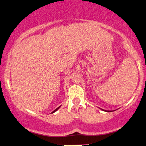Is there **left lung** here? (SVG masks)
<instances>
[{
  "label": "left lung",
  "mask_w": 146,
  "mask_h": 146,
  "mask_svg": "<svg viewBox=\"0 0 146 146\" xmlns=\"http://www.w3.org/2000/svg\"><path fill=\"white\" fill-rule=\"evenodd\" d=\"M103 110V109H102ZM107 112H112V111H107Z\"/></svg>",
  "instance_id": "1"
}]
</instances>
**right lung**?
Masks as SVG:
<instances>
[{"mask_svg": "<svg viewBox=\"0 0 146 146\" xmlns=\"http://www.w3.org/2000/svg\"><path fill=\"white\" fill-rule=\"evenodd\" d=\"M60 106L59 107H58V108H56V109H55V110H54V111H52V113H54V112H56V110H58V108H60Z\"/></svg>", "mask_w": 146, "mask_h": 146, "instance_id": "add662e5", "label": "right lung"}]
</instances>
